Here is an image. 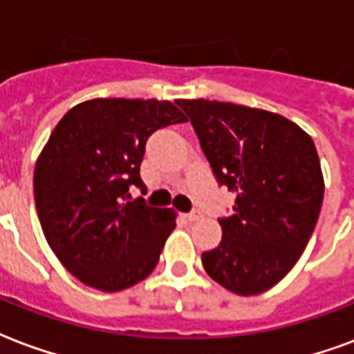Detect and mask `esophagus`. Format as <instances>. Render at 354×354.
I'll use <instances>...</instances> for the list:
<instances>
[{
    "mask_svg": "<svg viewBox=\"0 0 354 354\" xmlns=\"http://www.w3.org/2000/svg\"><path fill=\"white\" fill-rule=\"evenodd\" d=\"M183 217H185L187 221H196L198 217H201V215H198V212H189V213H185Z\"/></svg>",
    "mask_w": 354,
    "mask_h": 354,
    "instance_id": "1",
    "label": "esophagus"
}]
</instances>
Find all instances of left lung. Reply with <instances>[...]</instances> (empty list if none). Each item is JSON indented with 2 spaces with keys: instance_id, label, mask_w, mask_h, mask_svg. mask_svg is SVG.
Returning a JSON list of instances; mask_svg holds the SVG:
<instances>
[{
  "instance_id": "left-lung-1",
  "label": "left lung",
  "mask_w": 354,
  "mask_h": 354,
  "mask_svg": "<svg viewBox=\"0 0 354 354\" xmlns=\"http://www.w3.org/2000/svg\"><path fill=\"white\" fill-rule=\"evenodd\" d=\"M219 185L236 193L221 217L223 239L202 252L217 284L258 295L279 284L301 258L323 204L314 141L277 113L209 100H178Z\"/></svg>"
}]
</instances>
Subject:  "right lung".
<instances>
[{
	"label": "right lung",
	"instance_id": "add662e5",
	"mask_svg": "<svg viewBox=\"0 0 354 354\" xmlns=\"http://www.w3.org/2000/svg\"><path fill=\"white\" fill-rule=\"evenodd\" d=\"M187 122L159 100L98 98L72 107L35 167V204L51 250L75 279L96 290H126L158 266L176 221L148 206L141 163L148 137Z\"/></svg>",
	"mask_w": 354,
	"mask_h": 354
}]
</instances>
